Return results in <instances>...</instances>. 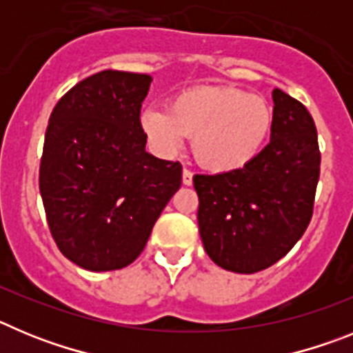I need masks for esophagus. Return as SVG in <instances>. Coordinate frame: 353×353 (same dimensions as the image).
<instances>
[{"instance_id":"34e87169","label":"esophagus","mask_w":353,"mask_h":353,"mask_svg":"<svg viewBox=\"0 0 353 353\" xmlns=\"http://www.w3.org/2000/svg\"><path fill=\"white\" fill-rule=\"evenodd\" d=\"M182 182L183 185H192V171L187 170V168H183L182 171Z\"/></svg>"}]
</instances>
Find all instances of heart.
I'll list each match as a JSON object with an SVG mask.
<instances>
[{"mask_svg": "<svg viewBox=\"0 0 353 353\" xmlns=\"http://www.w3.org/2000/svg\"><path fill=\"white\" fill-rule=\"evenodd\" d=\"M145 138L162 155L194 138L192 152L210 171L244 168L263 145L272 113L263 99L228 86H196L176 93L170 111L148 105L139 117Z\"/></svg>", "mask_w": 353, "mask_h": 353, "instance_id": "heart-1", "label": "heart"}]
</instances>
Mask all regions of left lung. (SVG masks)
Returning <instances> with one entry per match:
<instances>
[{
	"instance_id": "8db88e82",
	"label": "left lung",
	"mask_w": 353,
	"mask_h": 353,
	"mask_svg": "<svg viewBox=\"0 0 353 353\" xmlns=\"http://www.w3.org/2000/svg\"><path fill=\"white\" fill-rule=\"evenodd\" d=\"M270 143L244 168L194 174L198 226L215 265L254 274L297 244L313 215L320 148L310 111L276 88Z\"/></svg>"
}]
</instances>
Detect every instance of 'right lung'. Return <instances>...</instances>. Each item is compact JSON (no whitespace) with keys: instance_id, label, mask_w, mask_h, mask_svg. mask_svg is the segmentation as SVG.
<instances>
[{"instance_id":"add662e5","label":"right lung","mask_w":353,"mask_h":353,"mask_svg":"<svg viewBox=\"0 0 353 353\" xmlns=\"http://www.w3.org/2000/svg\"><path fill=\"white\" fill-rule=\"evenodd\" d=\"M152 77L102 70L52 109L40 159V194L56 245L92 272L123 269L145 249L182 183V164L145 150L141 102Z\"/></svg>"}]
</instances>
